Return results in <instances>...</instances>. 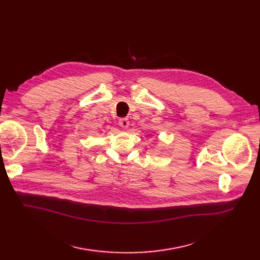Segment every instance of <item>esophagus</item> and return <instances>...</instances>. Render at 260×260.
<instances>
[{"mask_svg":"<svg viewBox=\"0 0 260 260\" xmlns=\"http://www.w3.org/2000/svg\"><path fill=\"white\" fill-rule=\"evenodd\" d=\"M119 125L121 127H124V128L128 127V125H129L128 119L127 118H121V119H119Z\"/></svg>","mask_w":260,"mask_h":260,"instance_id":"esophagus-1","label":"esophagus"}]
</instances>
